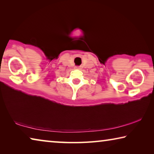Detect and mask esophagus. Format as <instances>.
<instances>
[{
    "label": "esophagus",
    "instance_id": "1",
    "mask_svg": "<svg viewBox=\"0 0 154 154\" xmlns=\"http://www.w3.org/2000/svg\"><path fill=\"white\" fill-rule=\"evenodd\" d=\"M75 68H76V69H80V67H79V66H76Z\"/></svg>",
    "mask_w": 154,
    "mask_h": 154
}]
</instances>
